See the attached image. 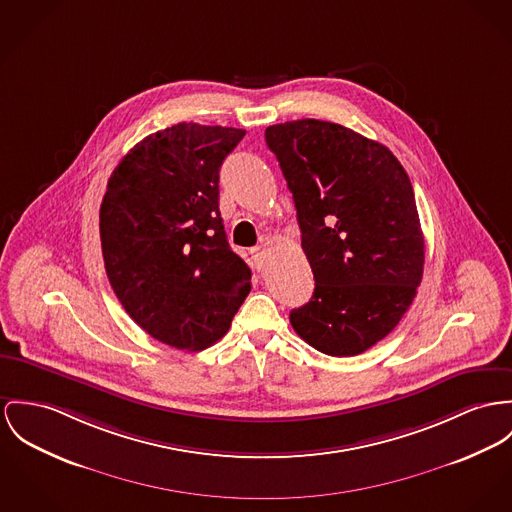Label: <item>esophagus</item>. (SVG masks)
<instances>
[{
	"label": "esophagus",
	"instance_id": "esophagus-1",
	"mask_svg": "<svg viewBox=\"0 0 512 512\" xmlns=\"http://www.w3.org/2000/svg\"><path fill=\"white\" fill-rule=\"evenodd\" d=\"M251 257L255 259L257 267L263 265V249H261V247H253V249H251Z\"/></svg>",
	"mask_w": 512,
	"mask_h": 512
}]
</instances>
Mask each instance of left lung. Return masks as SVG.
I'll return each mask as SVG.
<instances>
[{"label":"left lung","instance_id":"1","mask_svg":"<svg viewBox=\"0 0 512 512\" xmlns=\"http://www.w3.org/2000/svg\"><path fill=\"white\" fill-rule=\"evenodd\" d=\"M294 198L312 300L290 312L319 353L354 356L394 331L423 278L425 239L394 154L347 126L302 118L265 130Z\"/></svg>","mask_w":512,"mask_h":512}]
</instances>
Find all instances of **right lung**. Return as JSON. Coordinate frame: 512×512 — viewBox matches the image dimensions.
<instances>
[{
    "label": "right lung",
    "mask_w": 512,
    "mask_h": 512,
    "mask_svg": "<svg viewBox=\"0 0 512 512\" xmlns=\"http://www.w3.org/2000/svg\"><path fill=\"white\" fill-rule=\"evenodd\" d=\"M241 128L179 122L138 142L99 210L109 282L146 333L181 351L222 339L251 290L220 216V167Z\"/></svg>",
    "instance_id": "add662e5"
}]
</instances>
